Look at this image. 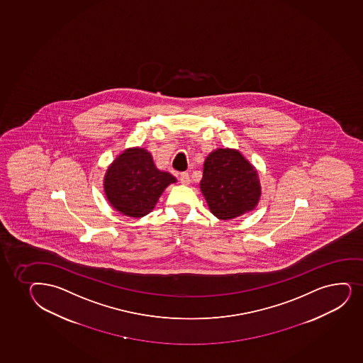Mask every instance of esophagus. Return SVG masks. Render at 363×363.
I'll list each match as a JSON object with an SVG mask.
<instances>
[{
    "mask_svg": "<svg viewBox=\"0 0 363 363\" xmlns=\"http://www.w3.org/2000/svg\"><path fill=\"white\" fill-rule=\"evenodd\" d=\"M180 183L183 184V185H189V184L191 183V179H190V175L188 173H182L180 174Z\"/></svg>",
    "mask_w": 363,
    "mask_h": 363,
    "instance_id": "34e87169",
    "label": "esophagus"
}]
</instances>
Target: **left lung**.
I'll return each mask as SVG.
<instances>
[{"instance_id": "obj_1", "label": "left lung", "mask_w": 363, "mask_h": 363, "mask_svg": "<svg viewBox=\"0 0 363 363\" xmlns=\"http://www.w3.org/2000/svg\"><path fill=\"white\" fill-rule=\"evenodd\" d=\"M201 192L211 212L230 220L257 207L262 186L255 167L236 149H217L204 160Z\"/></svg>"}]
</instances>
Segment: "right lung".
Returning a JSON list of instances; mask_svg holds the SVG:
<instances>
[{
	"label": "right lung",
	"instance_id": "obj_1",
	"mask_svg": "<svg viewBox=\"0 0 363 363\" xmlns=\"http://www.w3.org/2000/svg\"><path fill=\"white\" fill-rule=\"evenodd\" d=\"M177 183L168 172L155 166L152 155L143 147H128L117 155L104 175L108 203L125 217L143 218L155 208L164 189Z\"/></svg>",
	"mask_w": 363,
	"mask_h": 363
}]
</instances>
